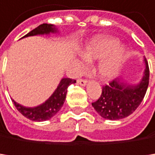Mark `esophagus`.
Listing matches in <instances>:
<instances>
[{"label": "esophagus", "mask_w": 155, "mask_h": 155, "mask_svg": "<svg viewBox=\"0 0 155 155\" xmlns=\"http://www.w3.org/2000/svg\"><path fill=\"white\" fill-rule=\"evenodd\" d=\"M78 84H81V85H85L86 84V83H87V80L86 79H78Z\"/></svg>", "instance_id": "obj_1"}]
</instances>
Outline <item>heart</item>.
Here are the masks:
<instances>
[{"mask_svg": "<svg viewBox=\"0 0 155 155\" xmlns=\"http://www.w3.org/2000/svg\"><path fill=\"white\" fill-rule=\"evenodd\" d=\"M124 58V48L119 45L118 40L111 37L95 39L85 47L83 53V58L86 62L100 59L96 73L103 80L111 79L117 74Z\"/></svg>", "mask_w": 155, "mask_h": 155, "instance_id": "1", "label": "heart"}]
</instances>
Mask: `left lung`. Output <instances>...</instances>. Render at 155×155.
Wrapping results in <instances>:
<instances>
[{
    "instance_id": "8db88e82",
    "label": "left lung",
    "mask_w": 155,
    "mask_h": 155,
    "mask_svg": "<svg viewBox=\"0 0 155 155\" xmlns=\"http://www.w3.org/2000/svg\"><path fill=\"white\" fill-rule=\"evenodd\" d=\"M145 65L144 76L138 85L112 80L102 86L100 97L92 102V106L101 117L109 120L123 119L133 114L140 106L146 94L150 78V70L146 59Z\"/></svg>"
}]
</instances>
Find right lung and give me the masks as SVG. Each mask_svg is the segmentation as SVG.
<instances>
[{
  "instance_id": "add662e5",
  "label": "right lung",
  "mask_w": 155,
  "mask_h": 155,
  "mask_svg": "<svg viewBox=\"0 0 155 155\" xmlns=\"http://www.w3.org/2000/svg\"><path fill=\"white\" fill-rule=\"evenodd\" d=\"M55 28H53V25L50 24H41L38 26L36 28L32 29L31 32H28L27 36H33L37 34H44V33H49L51 31H54ZM76 83L75 80L71 79V78H63L58 84L56 91L54 92L49 99H47L45 103L41 105L35 107V108H26L18 103H16L15 100H13L15 107L17 109L22 115L27 117L29 120L32 121H37V122H41L50 119L51 117L54 116L57 112L61 109V107L64 104L65 98H66V94H67V89L68 86L71 84Z\"/></svg>"
}]
</instances>
